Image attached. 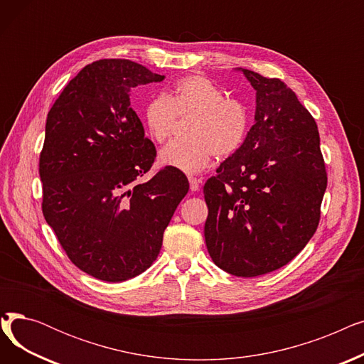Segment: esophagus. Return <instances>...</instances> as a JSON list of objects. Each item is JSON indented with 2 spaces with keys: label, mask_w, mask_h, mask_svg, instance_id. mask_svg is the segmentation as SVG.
I'll return each instance as SVG.
<instances>
[{
  "label": "esophagus",
  "mask_w": 364,
  "mask_h": 364,
  "mask_svg": "<svg viewBox=\"0 0 364 364\" xmlns=\"http://www.w3.org/2000/svg\"><path fill=\"white\" fill-rule=\"evenodd\" d=\"M188 183H190V190H192V192H198L199 186H200V180L196 177L188 176Z\"/></svg>",
  "instance_id": "1"
}]
</instances>
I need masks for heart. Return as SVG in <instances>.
<instances>
[{"instance_id": "b5f03b06", "label": "heart", "mask_w": 364, "mask_h": 364, "mask_svg": "<svg viewBox=\"0 0 364 364\" xmlns=\"http://www.w3.org/2000/svg\"><path fill=\"white\" fill-rule=\"evenodd\" d=\"M177 118H188L184 128L187 139L165 146L159 151V164L190 174L205 169L213 156L225 159L235 155L250 125L246 106L225 97L224 91L203 75L180 80L169 95L151 99L143 113L147 134L156 143L172 136Z\"/></svg>"}]
</instances>
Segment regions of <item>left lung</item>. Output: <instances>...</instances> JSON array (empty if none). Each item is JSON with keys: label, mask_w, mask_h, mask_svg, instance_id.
<instances>
[{"label": "left lung", "mask_w": 364, "mask_h": 364, "mask_svg": "<svg viewBox=\"0 0 364 364\" xmlns=\"http://www.w3.org/2000/svg\"><path fill=\"white\" fill-rule=\"evenodd\" d=\"M239 70L257 91L255 124L203 186L205 242L221 270L255 277L292 261L313 237L328 174L317 124L296 94Z\"/></svg>", "instance_id": "left-lung-1"}]
</instances>
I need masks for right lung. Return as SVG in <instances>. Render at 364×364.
<instances>
[{
  "label": "right lung",
  "mask_w": 364,
  "mask_h": 364,
  "mask_svg": "<svg viewBox=\"0 0 364 364\" xmlns=\"http://www.w3.org/2000/svg\"><path fill=\"white\" fill-rule=\"evenodd\" d=\"M164 78L125 59L92 62L47 114L43 214L69 259L99 280L117 283L146 272L188 192L186 176L172 168L137 181L156 149L144 137L129 91Z\"/></svg>",
  "instance_id": "1"
}]
</instances>
